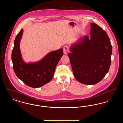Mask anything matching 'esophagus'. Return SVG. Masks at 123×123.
<instances>
[{
	"instance_id": "obj_1",
	"label": "esophagus",
	"mask_w": 123,
	"mask_h": 123,
	"mask_svg": "<svg viewBox=\"0 0 123 123\" xmlns=\"http://www.w3.org/2000/svg\"><path fill=\"white\" fill-rule=\"evenodd\" d=\"M63 51L64 54H68L70 52L69 47L67 46H65L63 47Z\"/></svg>"
}]
</instances>
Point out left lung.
Here are the masks:
<instances>
[{
  "mask_svg": "<svg viewBox=\"0 0 123 123\" xmlns=\"http://www.w3.org/2000/svg\"><path fill=\"white\" fill-rule=\"evenodd\" d=\"M90 37L85 35L70 47L68 56L73 75L80 82L93 85L108 73L111 62L112 46L105 30L91 23Z\"/></svg>",
  "mask_w": 123,
  "mask_h": 123,
  "instance_id": "obj_1",
  "label": "left lung"
}]
</instances>
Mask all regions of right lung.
Returning a JSON list of instances; mask_svg holds the SVG:
<instances>
[{"mask_svg":"<svg viewBox=\"0 0 123 123\" xmlns=\"http://www.w3.org/2000/svg\"><path fill=\"white\" fill-rule=\"evenodd\" d=\"M23 34L21 29L17 35L12 51V59L14 72L18 78L32 88L41 87L53 79L55 68L63 55L62 48L48 53L40 61L27 64L22 58L20 41Z\"/></svg>","mask_w":123,"mask_h":123,"instance_id":"obj_1","label":"right lung"}]
</instances>
